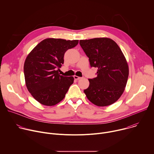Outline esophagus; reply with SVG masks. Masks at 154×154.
Returning <instances> with one entry per match:
<instances>
[{"mask_svg": "<svg viewBox=\"0 0 154 154\" xmlns=\"http://www.w3.org/2000/svg\"><path fill=\"white\" fill-rule=\"evenodd\" d=\"M74 78L75 80H80V79H82V77H78V76H77V75H74Z\"/></svg>", "mask_w": 154, "mask_h": 154, "instance_id": "obj_1", "label": "esophagus"}]
</instances>
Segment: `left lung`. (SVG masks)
Segmentation results:
<instances>
[{"instance_id": "1", "label": "left lung", "mask_w": 154, "mask_h": 154, "mask_svg": "<svg viewBox=\"0 0 154 154\" xmlns=\"http://www.w3.org/2000/svg\"><path fill=\"white\" fill-rule=\"evenodd\" d=\"M80 45L89 58L91 67L97 68V77L88 79L89 87L84 90L87 98L99 106L113 104L124 91L128 77V64L122 52L108 38L80 40Z\"/></svg>"}]
</instances>
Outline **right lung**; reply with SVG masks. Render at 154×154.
Instances as JSON below:
<instances>
[{"label":"right lung","instance_id":"obj_1","mask_svg":"<svg viewBox=\"0 0 154 154\" xmlns=\"http://www.w3.org/2000/svg\"><path fill=\"white\" fill-rule=\"evenodd\" d=\"M78 43L79 40L47 38L27 57L24 66L26 86L40 103L53 106L64 98L74 79L60 75L57 69L64 63V53Z\"/></svg>","mask_w":154,"mask_h":154}]
</instances>
